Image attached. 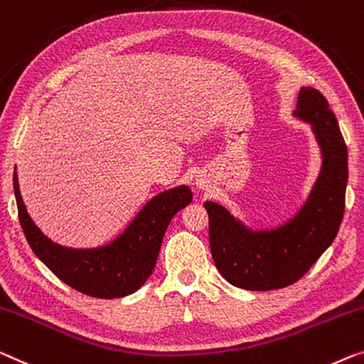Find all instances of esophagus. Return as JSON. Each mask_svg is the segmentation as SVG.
<instances>
[{"label": "esophagus", "instance_id": "esophagus-1", "mask_svg": "<svg viewBox=\"0 0 364 364\" xmlns=\"http://www.w3.org/2000/svg\"><path fill=\"white\" fill-rule=\"evenodd\" d=\"M194 184H196L198 189H208V183L203 176H196V180H194Z\"/></svg>", "mask_w": 364, "mask_h": 364}]
</instances>
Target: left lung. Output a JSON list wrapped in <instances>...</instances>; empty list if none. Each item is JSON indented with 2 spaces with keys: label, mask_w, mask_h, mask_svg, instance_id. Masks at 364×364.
<instances>
[{
  "label": "left lung",
  "mask_w": 364,
  "mask_h": 364,
  "mask_svg": "<svg viewBox=\"0 0 364 364\" xmlns=\"http://www.w3.org/2000/svg\"><path fill=\"white\" fill-rule=\"evenodd\" d=\"M292 116L311 124L322 156L317 180L294 215L269 229H252L224 205L204 203L215 267L232 286L247 291L296 283L332 245L343 219L348 151L337 117L311 86L301 88Z\"/></svg>",
  "instance_id": "8db88e82"
}]
</instances>
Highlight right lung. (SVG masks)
<instances>
[{
  "label": "right lung",
  "instance_id": "right-lung-1",
  "mask_svg": "<svg viewBox=\"0 0 364 364\" xmlns=\"http://www.w3.org/2000/svg\"><path fill=\"white\" fill-rule=\"evenodd\" d=\"M14 196L21 227L36 257L65 284L97 299L134 294L149 279L166 227L193 200L186 184L166 189L151 198L114 240L93 248H72L53 242L31 219L16 168Z\"/></svg>",
  "mask_w": 364,
  "mask_h": 364
}]
</instances>
